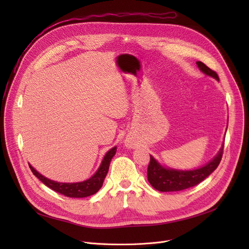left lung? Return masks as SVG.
<instances>
[{"label": "left lung", "mask_w": 249, "mask_h": 249, "mask_svg": "<svg viewBox=\"0 0 249 249\" xmlns=\"http://www.w3.org/2000/svg\"><path fill=\"white\" fill-rule=\"evenodd\" d=\"M197 65L204 73L211 75L219 81L217 72L208 68L205 63L202 61H197ZM223 148L224 146H222L219 153L215 156V159L205 166L194 169V171L186 172L164 168L150 155V162L147 167L148 181L155 190L160 192H177L197 186L218 167L222 160V155H223Z\"/></svg>", "instance_id": "left-lung-1"}]
</instances>
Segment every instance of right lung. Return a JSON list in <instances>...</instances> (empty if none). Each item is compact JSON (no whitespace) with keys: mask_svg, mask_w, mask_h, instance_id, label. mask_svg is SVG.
<instances>
[{"mask_svg":"<svg viewBox=\"0 0 249 249\" xmlns=\"http://www.w3.org/2000/svg\"><path fill=\"white\" fill-rule=\"evenodd\" d=\"M117 151V147H113L110 149L107 154L105 155V158L97 171V173L91 177L90 178L82 181V182H73V184H64V182H57L53 181L47 178H44L42 175L36 172L35 169L29 165L31 172L35 177H37L39 179H40L45 186L50 188L51 190L55 191L56 193H59L63 196H67V197L70 198H85L89 197V196H91L96 194L101 187L103 186V181L106 178L108 171H109V166L111 160L113 159V156L115 155Z\"/></svg>","mask_w":249,"mask_h":249,"instance_id":"right-lung-1","label":"right lung"}]
</instances>
